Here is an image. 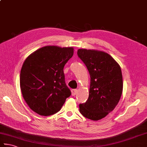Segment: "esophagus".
<instances>
[{
  "label": "esophagus",
  "mask_w": 147,
  "mask_h": 147,
  "mask_svg": "<svg viewBox=\"0 0 147 147\" xmlns=\"http://www.w3.org/2000/svg\"><path fill=\"white\" fill-rule=\"evenodd\" d=\"M78 92V90L76 89H73V90H71V94L73 96H74L75 95L77 94Z\"/></svg>",
  "instance_id": "1"
}]
</instances>
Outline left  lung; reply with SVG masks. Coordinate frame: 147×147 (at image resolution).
Here are the masks:
<instances>
[{
  "label": "left lung",
  "instance_id": "obj_1",
  "mask_svg": "<svg viewBox=\"0 0 147 147\" xmlns=\"http://www.w3.org/2000/svg\"><path fill=\"white\" fill-rule=\"evenodd\" d=\"M78 55L90 76L88 100L80 105V112L92 120H99L113 111L123 90L120 65L110 55L96 50L79 49Z\"/></svg>",
  "mask_w": 147,
  "mask_h": 147
}]
</instances>
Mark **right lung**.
Wrapping results in <instances>:
<instances>
[{"label":"right lung","mask_w":147,"mask_h":147,"mask_svg":"<svg viewBox=\"0 0 147 147\" xmlns=\"http://www.w3.org/2000/svg\"><path fill=\"white\" fill-rule=\"evenodd\" d=\"M73 53V47L46 46L31 53L23 64L20 77L22 96L28 107L39 115L58 112L71 96L64 67Z\"/></svg>","instance_id":"right-lung-1"}]
</instances>
